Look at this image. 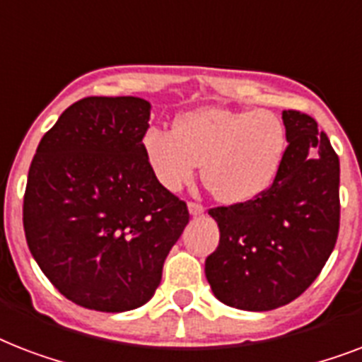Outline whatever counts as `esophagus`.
<instances>
[{"label":"esophagus","mask_w":362,"mask_h":362,"mask_svg":"<svg viewBox=\"0 0 362 362\" xmlns=\"http://www.w3.org/2000/svg\"><path fill=\"white\" fill-rule=\"evenodd\" d=\"M187 209H189V214H192V216L204 214V206H203V204L195 203V201H189V203H187Z\"/></svg>","instance_id":"34e87169"}]
</instances>
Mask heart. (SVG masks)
<instances>
[{
  "label": "heart",
  "mask_w": 362,
  "mask_h": 362,
  "mask_svg": "<svg viewBox=\"0 0 362 362\" xmlns=\"http://www.w3.org/2000/svg\"><path fill=\"white\" fill-rule=\"evenodd\" d=\"M142 146L153 175L170 192L195 178L223 203H246L274 182L286 153L287 133L270 110L203 107L176 120L175 131L150 129Z\"/></svg>",
  "instance_id": "b5f03b06"
}]
</instances>
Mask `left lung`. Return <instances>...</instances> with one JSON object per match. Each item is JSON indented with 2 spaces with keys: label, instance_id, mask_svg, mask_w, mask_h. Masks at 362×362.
I'll use <instances>...</instances> for the list:
<instances>
[{
  "label": "left lung",
  "instance_id": "obj_1",
  "mask_svg": "<svg viewBox=\"0 0 362 362\" xmlns=\"http://www.w3.org/2000/svg\"><path fill=\"white\" fill-rule=\"evenodd\" d=\"M287 144L274 182L252 201L216 206L220 244L204 261L216 298L250 312L280 308L320 276L340 229V161L317 122L284 110Z\"/></svg>",
  "mask_w": 362,
  "mask_h": 362
}]
</instances>
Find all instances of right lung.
Segmentation results:
<instances>
[{
  "mask_svg": "<svg viewBox=\"0 0 362 362\" xmlns=\"http://www.w3.org/2000/svg\"><path fill=\"white\" fill-rule=\"evenodd\" d=\"M150 103L84 98L31 159L22 220L31 255L82 308L125 312L153 297L187 204L159 184L142 139Z\"/></svg>",
  "mask_w": 362,
  "mask_h": 362,
  "instance_id": "1",
  "label": "right lung"
}]
</instances>
